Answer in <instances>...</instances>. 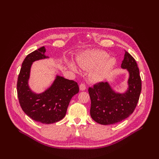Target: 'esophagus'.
<instances>
[{"instance_id": "esophagus-1", "label": "esophagus", "mask_w": 159, "mask_h": 159, "mask_svg": "<svg viewBox=\"0 0 159 159\" xmlns=\"http://www.w3.org/2000/svg\"><path fill=\"white\" fill-rule=\"evenodd\" d=\"M86 89V85L84 83H81L80 85V89L81 91H84L85 89Z\"/></svg>"}]
</instances>
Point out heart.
I'll list each match as a JSON object with an SVG mask.
<instances>
[{"instance_id":"obj_1","label":"heart","mask_w":159,"mask_h":159,"mask_svg":"<svg viewBox=\"0 0 159 159\" xmlns=\"http://www.w3.org/2000/svg\"><path fill=\"white\" fill-rule=\"evenodd\" d=\"M107 57V54L103 51L88 50L78 58L77 64L84 70H91L89 74L90 79L95 82H99L107 78L115 65L114 58ZM71 67L77 71L75 67Z\"/></svg>"}]
</instances>
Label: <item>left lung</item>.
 <instances>
[{
	"label": "left lung",
	"mask_w": 159,
	"mask_h": 159,
	"mask_svg": "<svg viewBox=\"0 0 159 159\" xmlns=\"http://www.w3.org/2000/svg\"><path fill=\"white\" fill-rule=\"evenodd\" d=\"M121 68L129 71L125 92H115L108 82H99L88 89L91 99L90 115L101 125L119 123L131 115L135 109L141 91L139 70L133 57L125 51Z\"/></svg>",
	"instance_id": "8db88e82"
}]
</instances>
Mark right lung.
Masks as SVG:
<instances>
[{"mask_svg": "<svg viewBox=\"0 0 159 159\" xmlns=\"http://www.w3.org/2000/svg\"><path fill=\"white\" fill-rule=\"evenodd\" d=\"M44 46L28 54L23 61L17 81V93L20 106L28 117L44 124L54 123L63 119L72 97L79 92L78 83L56 75L49 88L36 93L28 85L34 61L48 58Z\"/></svg>", "mask_w": 159, "mask_h": 159, "instance_id": "right-lung-1", "label": "right lung"}]
</instances>
